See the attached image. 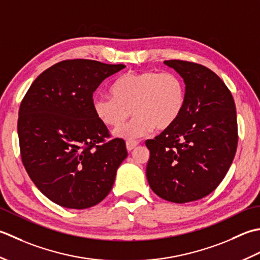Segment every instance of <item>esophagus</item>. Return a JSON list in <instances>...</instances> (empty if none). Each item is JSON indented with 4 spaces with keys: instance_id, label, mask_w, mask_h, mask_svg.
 Instances as JSON below:
<instances>
[{
    "instance_id": "obj_1",
    "label": "esophagus",
    "mask_w": 260,
    "mask_h": 260,
    "mask_svg": "<svg viewBox=\"0 0 260 260\" xmlns=\"http://www.w3.org/2000/svg\"><path fill=\"white\" fill-rule=\"evenodd\" d=\"M138 145H139V142H138V141H126V144H125L126 150L132 151L134 149H136Z\"/></svg>"
}]
</instances>
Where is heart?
Wrapping results in <instances>:
<instances>
[{"label":"heart","instance_id":"heart-1","mask_svg":"<svg viewBox=\"0 0 260 260\" xmlns=\"http://www.w3.org/2000/svg\"><path fill=\"white\" fill-rule=\"evenodd\" d=\"M111 98L95 96L94 115L108 128H119L131 112L135 118L114 136L125 140L144 137L156 128L166 131L177 123L186 105L183 79L174 73L157 71L122 74L110 87Z\"/></svg>","mask_w":260,"mask_h":260}]
</instances>
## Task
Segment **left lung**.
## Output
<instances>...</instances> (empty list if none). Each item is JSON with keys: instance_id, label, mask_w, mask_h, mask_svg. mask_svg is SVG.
<instances>
[{"instance_id": "8db88e82", "label": "left lung", "mask_w": 260, "mask_h": 260, "mask_svg": "<svg viewBox=\"0 0 260 260\" xmlns=\"http://www.w3.org/2000/svg\"><path fill=\"white\" fill-rule=\"evenodd\" d=\"M164 63L183 78L186 105L176 124L146 141V175L158 197L187 203L213 192L229 171L238 145L236 104L208 67L184 60Z\"/></svg>"}]
</instances>
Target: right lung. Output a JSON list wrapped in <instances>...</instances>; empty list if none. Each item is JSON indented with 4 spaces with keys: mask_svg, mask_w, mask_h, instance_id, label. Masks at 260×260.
<instances>
[{
    "mask_svg": "<svg viewBox=\"0 0 260 260\" xmlns=\"http://www.w3.org/2000/svg\"><path fill=\"white\" fill-rule=\"evenodd\" d=\"M122 63L63 60L36 78L20 105L18 135L26 173L40 192L67 209L108 197L128 151L94 115L93 93Z\"/></svg>",
    "mask_w": 260,
    "mask_h": 260,
    "instance_id": "obj_1",
    "label": "right lung"
}]
</instances>
